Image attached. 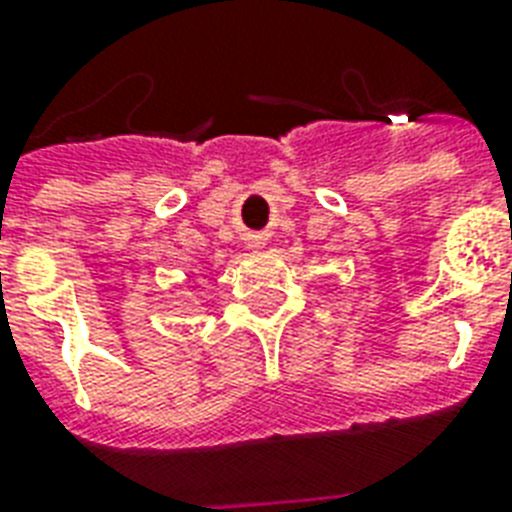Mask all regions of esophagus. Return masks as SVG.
Masks as SVG:
<instances>
[{
    "label": "esophagus",
    "mask_w": 512,
    "mask_h": 512,
    "mask_svg": "<svg viewBox=\"0 0 512 512\" xmlns=\"http://www.w3.org/2000/svg\"><path fill=\"white\" fill-rule=\"evenodd\" d=\"M260 244H263V241L257 239V236H255V239H252V241H249V247H252V249H257V247H260Z\"/></svg>",
    "instance_id": "esophagus-1"
}]
</instances>
